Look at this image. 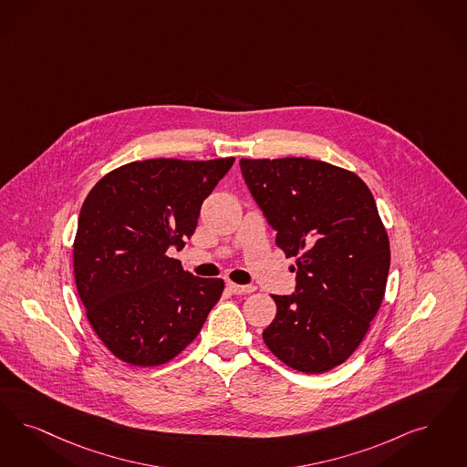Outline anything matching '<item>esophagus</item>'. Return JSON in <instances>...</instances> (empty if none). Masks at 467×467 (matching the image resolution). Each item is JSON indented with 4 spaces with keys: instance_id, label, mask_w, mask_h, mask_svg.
Returning a JSON list of instances; mask_svg holds the SVG:
<instances>
[{
    "instance_id": "34e87169",
    "label": "esophagus",
    "mask_w": 467,
    "mask_h": 467,
    "mask_svg": "<svg viewBox=\"0 0 467 467\" xmlns=\"http://www.w3.org/2000/svg\"><path fill=\"white\" fill-rule=\"evenodd\" d=\"M227 288L231 294H236V296H246L255 290V286L252 285H236V283H227Z\"/></svg>"
}]
</instances>
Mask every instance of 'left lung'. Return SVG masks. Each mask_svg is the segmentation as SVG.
Here are the masks:
<instances>
[{"instance_id":"obj_1","label":"left lung","mask_w":467,"mask_h":467,"mask_svg":"<svg viewBox=\"0 0 467 467\" xmlns=\"http://www.w3.org/2000/svg\"><path fill=\"white\" fill-rule=\"evenodd\" d=\"M240 167L276 244L296 257V292L273 296L278 313L262 338L285 365L328 372L355 353L386 292L391 252L372 192L317 160L243 158Z\"/></svg>"}]
</instances>
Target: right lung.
<instances>
[{"instance_id":"1","label":"right lung","mask_w":467,"mask_h":467,"mask_svg":"<svg viewBox=\"0 0 467 467\" xmlns=\"http://www.w3.org/2000/svg\"><path fill=\"white\" fill-rule=\"evenodd\" d=\"M234 158L133 161L104 175L81 206L75 246L79 299L112 355L156 367L200 334L224 281L196 278L168 257L192 236L200 210Z\"/></svg>"}]
</instances>
